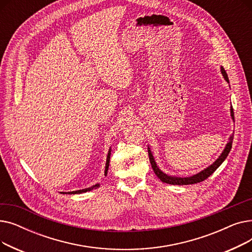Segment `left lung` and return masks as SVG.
Here are the masks:
<instances>
[{
  "mask_svg": "<svg viewBox=\"0 0 252 252\" xmlns=\"http://www.w3.org/2000/svg\"><path fill=\"white\" fill-rule=\"evenodd\" d=\"M220 72H221L223 78L226 79V82L229 83L228 74H227L226 70L223 69V67H220ZM230 110H231V117H232V119L234 121V111H233L232 106H231V109ZM232 143H233V135L230 136L229 142L227 143L226 147H224V149L221 152V154L219 156L218 159L213 164H210L209 166H207L203 170L199 171V173H198V174L193 175L191 177H186V178H181V177H176V176H169V175L163 173V171L157 166V164L155 162V159H154V156H153L149 146H148V154H149L150 163H151V166H152V168L154 170V173H155V175L158 177V179H159L161 182L166 183V184H170V185H191V184L200 183V182L204 181L205 179H207L209 176H211V175L215 173V171L217 170V168L227 158V156H228V154H229V152L231 151V148H232Z\"/></svg>",
  "mask_w": 252,
  "mask_h": 252,
  "instance_id": "1",
  "label": "left lung"
}]
</instances>
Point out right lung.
<instances>
[{
	"mask_svg": "<svg viewBox=\"0 0 252 252\" xmlns=\"http://www.w3.org/2000/svg\"><path fill=\"white\" fill-rule=\"evenodd\" d=\"M110 154H111V148H109V151H108V154H107V159H106L105 171H104L105 176L107 175V171H108L109 161H110ZM99 187H100V184H96V185H94V186L86 188V189H83V190H76V191H72V192H61V193H62V194H81V193H85V192L91 191V190H93V189H97V188H99Z\"/></svg>",
	"mask_w": 252,
	"mask_h": 252,
	"instance_id": "1",
	"label": "right lung"
}]
</instances>
